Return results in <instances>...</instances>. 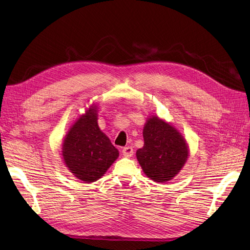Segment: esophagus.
I'll return each instance as SVG.
<instances>
[{
  "label": "esophagus",
  "instance_id": "esophagus-1",
  "mask_svg": "<svg viewBox=\"0 0 250 250\" xmlns=\"http://www.w3.org/2000/svg\"><path fill=\"white\" fill-rule=\"evenodd\" d=\"M133 154H134V150H133L132 146H125V147L123 148V155L125 157L130 158V157L133 156Z\"/></svg>",
  "mask_w": 250,
  "mask_h": 250
}]
</instances>
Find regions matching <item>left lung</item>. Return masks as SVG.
Returning <instances> with one entry per match:
<instances>
[{
    "label": "left lung",
    "instance_id": "obj_1",
    "mask_svg": "<svg viewBox=\"0 0 250 250\" xmlns=\"http://www.w3.org/2000/svg\"><path fill=\"white\" fill-rule=\"evenodd\" d=\"M144 146L136 152L147 178L157 183L172 180L189 156L186 140L171 125L151 116L143 128Z\"/></svg>",
    "mask_w": 250,
    "mask_h": 250
}]
</instances>
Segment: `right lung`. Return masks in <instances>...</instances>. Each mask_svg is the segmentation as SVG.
Here are the masks:
<instances>
[{
    "instance_id": "add662e5",
    "label": "right lung",
    "mask_w": 250,
    "mask_h": 250,
    "mask_svg": "<svg viewBox=\"0 0 250 250\" xmlns=\"http://www.w3.org/2000/svg\"><path fill=\"white\" fill-rule=\"evenodd\" d=\"M98 107L90 106L69 128L62 147L66 167L85 183L101 179L118 158L119 151L98 125Z\"/></svg>"
}]
</instances>
